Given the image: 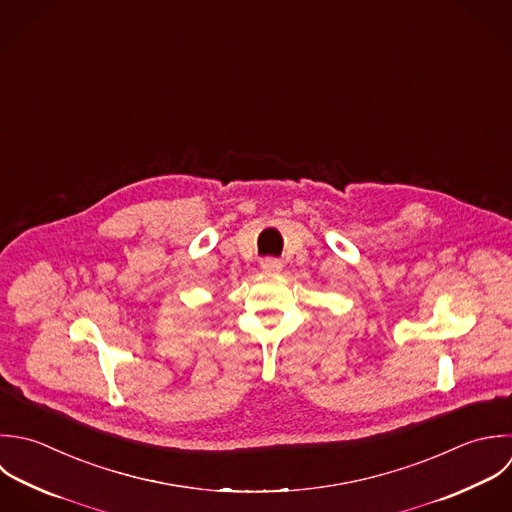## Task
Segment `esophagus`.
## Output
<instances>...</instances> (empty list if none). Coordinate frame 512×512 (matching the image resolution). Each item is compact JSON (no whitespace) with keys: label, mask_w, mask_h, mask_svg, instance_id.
<instances>
[{"label":"esophagus","mask_w":512,"mask_h":512,"mask_svg":"<svg viewBox=\"0 0 512 512\" xmlns=\"http://www.w3.org/2000/svg\"><path fill=\"white\" fill-rule=\"evenodd\" d=\"M281 267H283V263L279 259H275V257H267V259L261 261V269L265 273H279Z\"/></svg>","instance_id":"1"}]
</instances>
